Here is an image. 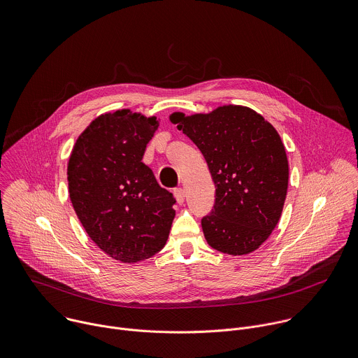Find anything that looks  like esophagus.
<instances>
[{"mask_svg":"<svg viewBox=\"0 0 358 358\" xmlns=\"http://www.w3.org/2000/svg\"><path fill=\"white\" fill-rule=\"evenodd\" d=\"M173 194H175L176 201H178L179 204H182V203L185 201V190H183L182 187H176V189L173 190Z\"/></svg>","mask_w":358,"mask_h":358,"instance_id":"34e87169","label":"esophagus"}]
</instances>
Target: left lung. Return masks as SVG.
Returning <instances> with one entry per match:
<instances>
[{
    "mask_svg": "<svg viewBox=\"0 0 358 358\" xmlns=\"http://www.w3.org/2000/svg\"><path fill=\"white\" fill-rule=\"evenodd\" d=\"M203 154L216 201L201 219L208 245L230 255L255 251L276 227L288 190L289 166L276 129L248 107L171 115Z\"/></svg>",
    "mask_w": 358,
    "mask_h": 358,
    "instance_id": "left-lung-1",
    "label": "left lung"
}]
</instances>
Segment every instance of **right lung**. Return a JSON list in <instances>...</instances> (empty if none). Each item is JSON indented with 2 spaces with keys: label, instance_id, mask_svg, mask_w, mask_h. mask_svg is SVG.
I'll use <instances>...</instances> for the list:
<instances>
[{
  "label": "right lung",
  "instance_id": "1",
  "mask_svg": "<svg viewBox=\"0 0 358 358\" xmlns=\"http://www.w3.org/2000/svg\"><path fill=\"white\" fill-rule=\"evenodd\" d=\"M158 125L129 110L103 114L78 138L67 165L70 200L86 233L127 264L161 251L175 219L173 194L142 162Z\"/></svg>",
  "mask_w": 358,
  "mask_h": 358
}]
</instances>
